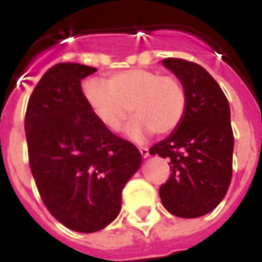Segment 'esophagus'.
<instances>
[{
	"mask_svg": "<svg viewBox=\"0 0 262 262\" xmlns=\"http://www.w3.org/2000/svg\"><path fill=\"white\" fill-rule=\"evenodd\" d=\"M140 154H142V156L144 157V159L149 156V151H148L147 147H140Z\"/></svg>",
	"mask_w": 262,
	"mask_h": 262,
	"instance_id": "34e87169",
	"label": "esophagus"
}]
</instances>
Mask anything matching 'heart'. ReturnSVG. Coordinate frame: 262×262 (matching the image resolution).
Listing matches in <instances>:
<instances>
[{"mask_svg":"<svg viewBox=\"0 0 262 262\" xmlns=\"http://www.w3.org/2000/svg\"><path fill=\"white\" fill-rule=\"evenodd\" d=\"M84 97L98 122L117 133L131 114L127 134L143 139L147 134L157 136L172 134L186 113L187 94L181 80L151 69H127L108 76L106 84L86 81Z\"/></svg>","mask_w":262,"mask_h":262,"instance_id":"heart-1","label":"heart"}]
</instances>
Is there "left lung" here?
<instances>
[{
    "instance_id": "left-lung-1",
    "label": "left lung",
    "mask_w": 262,
    "mask_h": 262,
    "mask_svg": "<svg viewBox=\"0 0 262 262\" xmlns=\"http://www.w3.org/2000/svg\"><path fill=\"white\" fill-rule=\"evenodd\" d=\"M163 64L177 76L187 94L181 124L149 149L168 159L170 176L160 198L170 214L198 217L209 214L226 195L232 178L233 133L223 90L203 67L166 57Z\"/></svg>"
}]
</instances>
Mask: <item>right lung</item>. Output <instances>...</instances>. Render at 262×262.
<instances>
[{"label": "right lung", "instance_id": "obj_1", "mask_svg": "<svg viewBox=\"0 0 262 262\" xmlns=\"http://www.w3.org/2000/svg\"><path fill=\"white\" fill-rule=\"evenodd\" d=\"M93 67L59 62L32 92L25 115L31 173L48 211L69 230L96 232L114 221L122 190L142 163L126 139L106 129L85 101Z\"/></svg>", "mask_w": 262, "mask_h": 262}]
</instances>
